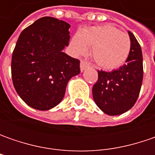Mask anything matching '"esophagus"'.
Listing matches in <instances>:
<instances>
[{
	"instance_id": "esophagus-1",
	"label": "esophagus",
	"mask_w": 155,
	"mask_h": 155,
	"mask_svg": "<svg viewBox=\"0 0 155 155\" xmlns=\"http://www.w3.org/2000/svg\"><path fill=\"white\" fill-rule=\"evenodd\" d=\"M90 66V64H89V63L86 62V61H84V60H81L80 62V70L83 71H84L87 67H89Z\"/></svg>"
}]
</instances>
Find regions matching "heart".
<instances>
[{
  "label": "heart",
  "instance_id": "obj_1",
  "mask_svg": "<svg viewBox=\"0 0 155 155\" xmlns=\"http://www.w3.org/2000/svg\"><path fill=\"white\" fill-rule=\"evenodd\" d=\"M88 46H92L93 59L100 67L112 70L127 61L131 51V39L116 27L104 25L84 28L71 41L75 55L84 54Z\"/></svg>",
  "mask_w": 155,
  "mask_h": 155
}]
</instances>
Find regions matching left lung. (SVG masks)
<instances>
[{"mask_svg":"<svg viewBox=\"0 0 155 155\" xmlns=\"http://www.w3.org/2000/svg\"><path fill=\"white\" fill-rule=\"evenodd\" d=\"M131 51L126 64L113 71H98V79L93 85L95 103L105 114L117 116L130 110L140 94L143 79L141 48L136 38L128 32Z\"/></svg>","mask_w":155,"mask_h":155,"instance_id":"obj_1","label":"left lung"}]
</instances>
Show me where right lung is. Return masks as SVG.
I'll return each instance as SVG.
<instances>
[{
  "instance_id": "add662e5",
  "label": "right lung",
  "mask_w": 155,
  "mask_h": 155,
  "mask_svg": "<svg viewBox=\"0 0 155 155\" xmlns=\"http://www.w3.org/2000/svg\"><path fill=\"white\" fill-rule=\"evenodd\" d=\"M70 25L42 17L25 28L12 54L11 73L16 92L30 107L48 110L62 101L68 81L80 73V61L63 52Z\"/></svg>"
}]
</instances>
